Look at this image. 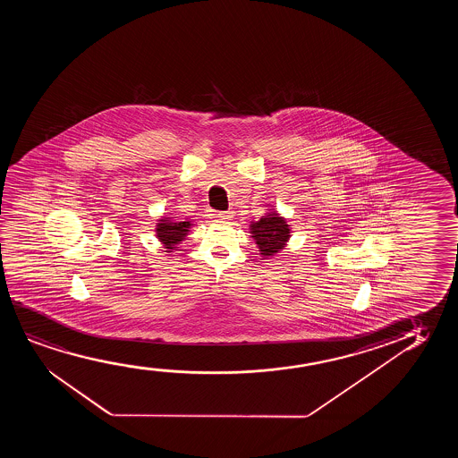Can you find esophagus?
<instances>
[{"mask_svg":"<svg viewBox=\"0 0 458 458\" xmlns=\"http://www.w3.org/2000/svg\"><path fill=\"white\" fill-rule=\"evenodd\" d=\"M217 217L220 220H232L233 211H220V213H217Z\"/></svg>","mask_w":458,"mask_h":458,"instance_id":"34e87169","label":"esophagus"}]
</instances>
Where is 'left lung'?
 I'll return each instance as SVG.
<instances>
[{
	"label": "left lung",
	"mask_w": 458,
	"mask_h": 458,
	"mask_svg": "<svg viewBox=\"0 0 458 458\" xmlns=\"http://www.w3.org/2000/svg\"><path fill=\"white\" fill-rule=\"evenodd\" d=\"M250 234L259 255L264 258L274 257L286 247L291 238V225L288 220L276 211L263 216L261 219L250 224Z\"/></svg>",
	"instance_id": "8db88e82"
}]
</instances>
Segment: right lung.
Returning <instances> with one entry per match:
<instances>
[{"mask_svg": "<svg viewBox=\"0 0 458 458\" xmlns=\"http://www.w3.org/2000/svg\"><path fill=\"white\" fill-rule=\"evenodd\" d=\"M194 225L191 220L178 222L170 217H161L157 220V238L164 245L167 253L176 250V245L182 244V241L186 239L188 233L191 232V226Z\"/></svg>", "mask_w": 458, "mask_h": 458, "instance_id": "right-lung-1", "label": "right lung"}]
</instances>
